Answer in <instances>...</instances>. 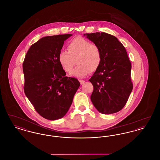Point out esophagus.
<instances>
[{"mask_svg":"<svg viewBox=\"0 0 160 160\" xmlns=\"http://www.w3.org/2000/svg\"><path fill=\"white\" fill-rule=\"evenodd\" d=\"M79 82H80V83L81 84H83L84 82H85V81L84 80H79Z\"/></svg>","mask_w":160,"mask_h":160,"instance_id":"1","label":"esophagus"}]
</instances>
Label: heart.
<instances>
[{
  "label": "heart",
  "instance_id": "b5f03b06",
  "mask_svg": "<svg viewBox=\"0 0 160 160\" xmlns=\"http://www.w3.org/2000/svg\"><path fill=\"white\" fill-rule=\"evenodd\" d=\"M68 50H61L58 54V60L67 73L72 71L76 60L78 65L71 73V76L84 77L89 71L95 72L101 65L102 53L99 47L82 37L70 41Z\"/></svg>",
  "mask_w": 160,
  "mask_h": 160
}]
</instances>
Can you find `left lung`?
I'll return each instance as SVG.
<instances>
[{"label":"left lung","instance_id":"obj_1","mask_svg":"<svg viewBox=\"0 0 160 160\" xmlns=\"http://www.w3.org/2000/svg\"><path fill=\"white\" fill-rule=\"evenodd\" d=\"M86 36L102 53L101 65L89 80L93 86L92 102L101 113H116L125 106L133 88L131 64L127 51L110 34L96 32L86 33Z\"/></svg>","mask_w":160,"mask_h":160}]
</instances>
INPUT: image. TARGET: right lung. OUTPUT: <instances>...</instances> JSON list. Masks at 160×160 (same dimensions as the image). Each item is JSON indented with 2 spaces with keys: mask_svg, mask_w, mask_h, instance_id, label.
Masks as SVG:
<instances>
[{
  "mask_svg": "<svg viewBox=\"0 0 160 160\" xmlns=\"http://www.w3.org/2000/svg\"><path fill=\"white\" fill-rule=\"evenodd\" d=\"M71 34L41 38L31 46L23 63L24 91L35 110L44 118L63 117L71 106L80 83L65 76L58 54Z\"/></svg>",
  "mask_w": 160,
  "mask_h": 160,
  "instance_id": "right-lung-1",
  "label": "right lung"
}]
</instances>
